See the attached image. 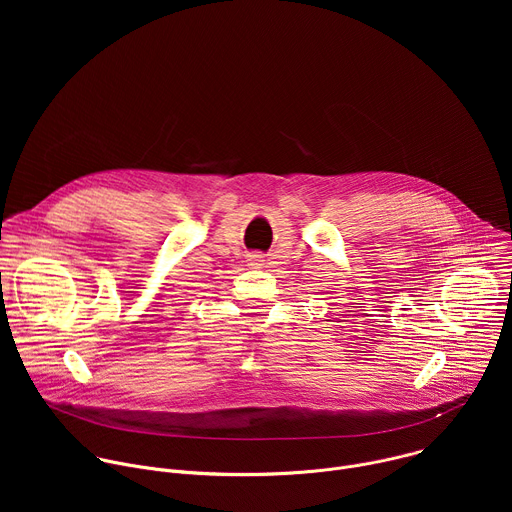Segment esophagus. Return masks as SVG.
Returning a JSON list of instances; mask_svg holds the SVG:
<instances>
[{
    "label": "esophagus",
    "mask_w": 512,
    "mask_h": 512,
    "mask_svg": "<svg viewBox=\"0 0 512 512\" xmlns=\"http://www.w3.org/2000/svg\"><path fill=\"white\" fill-rule=\"evenodd\" d=\"M249 261H251V265H255V267H261V265H263V259H261V255H253Z\"/></svg>",
    "instance_id": "1"
}]
</instances>
